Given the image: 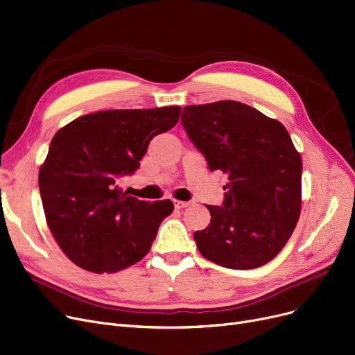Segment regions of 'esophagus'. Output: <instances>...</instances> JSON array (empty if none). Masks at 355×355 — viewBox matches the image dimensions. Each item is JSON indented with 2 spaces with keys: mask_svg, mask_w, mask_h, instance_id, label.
Here are the masks:
<instances>
[{
  "mask_svg": "<svg viewBox=\"0 0 355 355\" xmlns=\"http://www.w3.org/2000/svg\"><path fill=\"white\" fill-rule=\"evenodd\" d=\"M174 206L175 209H184L190 206V202H182V200H174Z\"/></svg>",
  "mask_w": 355,
  "mask_h": 355,
  "instance_id": "1",
  "label": "esophagus"
}]
</instances>
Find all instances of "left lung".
<instances>
[{"instance_id":"8db88e82","label":"left lung","mask_w":355,"mask_h":355,"mask_svg":"<svg viewBox=\"0 0 355 355\" xmlns=\"http://www.w3.org/2000/svg\"><path fill=\"white\" fill-rule=\"evenodd\" d=\"M210 171L227 177L223 206H207L210 223L197 248L211 263L251 270L277 257L302 209V158L279 120L251 105L222 100L186 105L181 116Z\"/></svg>"}]
</instances>
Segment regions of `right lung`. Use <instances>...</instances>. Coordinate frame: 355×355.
Listing matches in <instances>:
<instances>
[{"instance_id": "right-lung-1", "label": "right lung", "mask_w": 355, "mask_h": 355, "mask_svg": "<svg viewBox=\"0 0 355 355\" xmlns=\"http://www.w3.org/2000/svg\"><path fill=\"white\" fill-rule=\"evenodd\" d=\"M180 113V105L105 110L56 132L39 169V189L51 232L75 266L117 272L149 252L174 205L137 200L117 182L139 168L149 142L173 129Z\"/></svg>"}]
</instances>
